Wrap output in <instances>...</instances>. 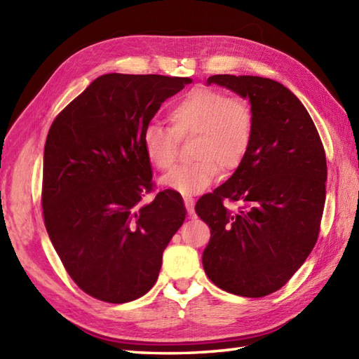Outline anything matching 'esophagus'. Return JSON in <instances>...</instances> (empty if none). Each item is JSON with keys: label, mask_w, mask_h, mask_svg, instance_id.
Segmentation results:
<instances>
[{"label": "esophagus", "mask_w": 359, "mask_h": 359, "mask_svg": "<svg viewBox=\"0 0 359 359\" xmlns=\"http://www.w3.org/2000/svg\"><path fill=\"white\" fill-rule=\"evenodd\" d=\"M184 202H185L188 215H193V212H194V199H193V197H184Z\"/></svg>", "instance_id": "1"}]
</instances>
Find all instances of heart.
Instances as JSON below:
<instances>
[{
    "label": "heart",
    "mask_w": 359,
    "mask_h": 359,
    "mask_svg": "<svg viewBox=\"0 0 359 359\" xmlns=\"http://www.w3.org/2000/svg\"><path fill=\"white\" fill-rule=\"evenodd\" d=\"M171 129L149 123L142 133L148 162L168 170L177 156V139L194 135L193 163L179 166L162 177V185L182 196L202 193L216 179L219 166L233 171L241 165L253 142L255 116L239 97H226L216 89L197 88L182 95L168 109Z\"/></svg>",
    "instance_id": "heart-1"
}]
</instances>
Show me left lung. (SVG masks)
Segmentation results:
<instances>
[{
  "label": "left lung",
  "instance_id": "8db88e82",
  "mask_svg": "<svg viewBox=\"0 0 359 359\" xmlns=\"http://www.w3.org/2000/svg\"><path fill=\"white\" fill-rule=\"evenodd\" d=\"M207 85L248 98L255 133L231 177L196 203L211 230L203 270L228 293L262 297L284 287L315 247L325 202L324 147L307 109L280 83L212 75ZM225 200L243 207L231 212Z\"/></svg>",
  "mask_w": 359,
  "mask_h": 359
}]
</instances>
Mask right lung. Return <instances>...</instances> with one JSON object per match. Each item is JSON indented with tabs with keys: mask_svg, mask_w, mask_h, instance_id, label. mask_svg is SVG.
Returning <instances> with one entry per match:
<instances>
[{
	"mask_svg": "<svg viewBox=\"0 0 359 359\" xmlns=\"http://www.w3.org/2000/svg\"><path fill=\"white\" fill-rule=\"evenodd\" d=\"M193 80L104 74L58 114L43 158V216L53 248L83 292L111 304L147 294L184 224L182 196L152 189L142 133Z\"/></svg>",
	"mask_w": 359,
	"mask_h": 359,
	"instance_id": "1",
	"label": "right lung"
}]
</instances>
